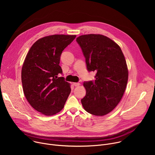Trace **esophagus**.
I'll return each mask as SVG.
<instances>
[{"mask_svg": "<svg viewBox=\"0 0 155 155\" xmlns=\"http://www.w3.org/2000/svg\"><path fill=\"white\" fill-rule=\"evenodd\" d=\"M73 84H74V86H78L80 84L79 83H73Z\"/></svg>", "mask_w": 155, "mask_h": 155, "instance_id": "34e87169", "label": "esophagus"}]
</instances>
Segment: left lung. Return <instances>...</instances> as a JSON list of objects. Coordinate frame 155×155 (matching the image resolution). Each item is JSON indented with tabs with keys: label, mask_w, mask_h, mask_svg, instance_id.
I'll return each mask as SVG.
<instances>
[{
	"label": "left lung",
	"mask_w": 155,
	"mask_h": 155,
	"mask_svg": "<svg viewBox=\"0 0 155 155\" xmlns=\"http://www.w3.org/2000/svg\"><path fill=\"white\" fill-rule=\"evenodd\" d=\"M76 41L87 71L96 73L94 81L83 83L86 94L82 105L92 115H105L117 107L125 91L128 70L124 56L117 43L103 35H83Z\"/></svg>",
	"instance_id": "obj_1"
}]
</instances>
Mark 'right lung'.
Segmentation results:
<instances>
[{
  "mask_svg": "<svg viewBox=\"0 0 155 155\" xmlns=\"http://www.w3.org/2000/svg\"><path fill=\"white\" fill-rule=\"evenodd\" d=\"M75 35H52L36 41L28 51L21 70L24 94L30 105L47 116L59 112L71 91L59 65L62 51Z\"/></svg>",
  "mask_w": 155,
  "mask_h": 155,
  "instance_id": "add662e5",
  "label": "right lung"
}]
</instances>
